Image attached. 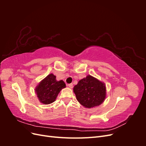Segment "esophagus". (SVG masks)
<instances>
[{
    "mask_svg": "<svg viewBox=\"0 0 146 146\" xmlns=\"http://www.w3.org/2000/svg\"><path fill=\"white\" fill-rule=\"evenodd\" d=\"M68 86L70 88H72L73 87V84L72 83H70V84H68Z\"/></svg>",
    "mask_w": 146,
    "mask_h": 146,
    "instance_id": "esophagus-1",
    "label": "esophagus"
}]
</instances>
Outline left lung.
Instances as JSON below:
<instances>
[{"label":"left lung","instance_id":"1","mask_svg":"<svg viewBox=\"0 0 146 146\" xmlns=\"http://www.w3.org/2000/svg\"><path fill=\"white\" fill-rule=\"evenodd\" d=\"M73 91L78 102L88 108L98 107L107 96L105 83L90 75L79 80Z\"/></svg>","mask_w":146,"mask_h":146}]
</instances>
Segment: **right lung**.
Returning <instances> with one entry per match:
<instances>
[{"mask_svg": "<svg viewBox=\"0 0 146 146\" xmlns=\"http://www.w3.org/2000/svg\"><path fill=\"white\" fill-rule=\"evenodd\" d=\"M66 88L63 80L57 81L53 74L48 76L39 83L35 88V93L41 103L48 105L55 101L61 90Z\"/></svg>", "mask_w": 146, "mask_h": 146, "instance_id": "1", "label": "right lung"}]
</instances>
